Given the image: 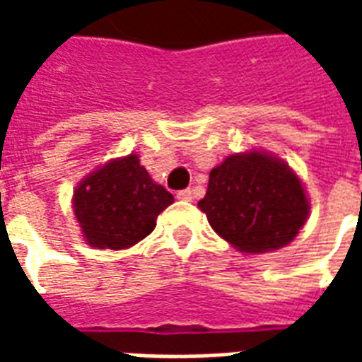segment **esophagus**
Segmentation results:
<instances>
[{"instance_id": "obj_1", "label": "esophagus", "mask_w": 362, "mask_h": 362, "mask_svg": "<svg viewBox=\"0 0 362 362\" xmlns=\"http://www.w3.org/2000/svg\"><path fill=\"white\" fill-rule=\"evenodd\" d=\"M176 197L178 199H184V202H192V197H194V192L192 189H180L178 194H176Z\"/></svg>"}]
</instances>
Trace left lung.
I'll use <instances>...</instances> for the list:
<instances>
[{
	"mask_svg": "<svg viewBox=\"0 0 362 362\" xmlns=\"http://www.w3.org/2000/svg\"><path fill=\"white\" fill-rule=\"evenodd\" d=\"M197 205L213 230L246 254L285 246L308 217V199L296 174L279 158L256 151L215 166Z\"/></svg>",
	"mask_w": 362,
	"mask_h": 362,
	"instance_id": "left-lung-1",
	"label": "left lung"
}]
</instances>
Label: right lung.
<instances>
[{
    "label": "right lung",
    "mask_w": 362,
    "mask_h": 362,
    "mask_svg": "<svg viewBox=\"0 0 362 362\" xmlns=\"http://www.w3.org/2000/svg\"><path fill=\"white\" fill-rule=\"evenodd\" d=\"M174 197L151 180L137 155H127L98 168L77 186L75 217L83 236L95 248H129L155 228L158 213Z\"/></svg>",
    "instance_id": "obj_1"
}]
</instances>
